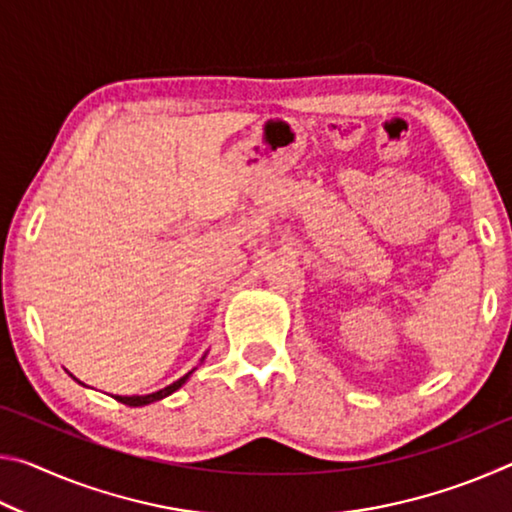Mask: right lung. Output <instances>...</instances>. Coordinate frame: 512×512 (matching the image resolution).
<instances>
[{
    "instance_id": "add662e5",
    "label": "right lung",
    "mask_w": 512,
    "mask_h": 512,
    "mask_svg": "<svg viewBox=\"0 0 512 512\" xmlns=\"http://www.w3.org/2000/svg\"><path fill=\"white\" fill-rule=\"evenodd\" d=\"M189 375H192V372H187L185 377H180L178 381H173L171 386L162 388V391H158V393H151V395H133V397H121V395H115V400H117V402H121V404H128V406H144V404L158 402V400H162V397H167V395H171L173 391H178V388L185 384Z\"/></svg>"
}]
</instances>
